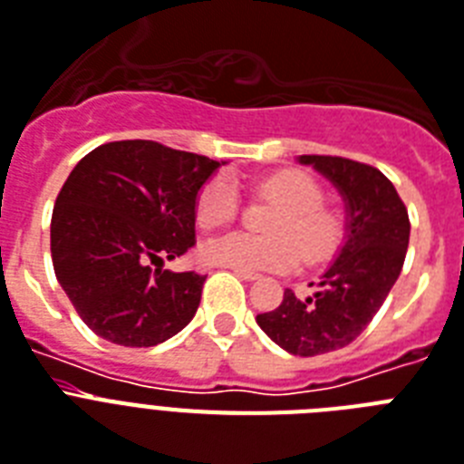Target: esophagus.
Listing matches in <instances>:
<instances>
[{"label":"esophagus","mask_w":464,"mask_h":464,"mask_svg":"<svg viewBox=\"0 0 464 464\" xmlns=\"http://www.w3.org/2000/svg\"><path fill=\"white\" fill-rule=\"evenodd\" d=\"M233 274L245 278V281H255V278H259V274H255V271H245V269H233Z\"/></svg>","instance_id":"esophagus-1"}]
</instances>
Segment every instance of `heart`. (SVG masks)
<instances>
[{
	"label": "heart",
	"mask_w": 464,
	"mask_h": 464,
	"mask_svg": "<svg viewBox=\"0 0 464 464\" xmlns=\"http://www.w3.org/2000/svg\"><path fill=\"white\" fill-rule=\"evenodd\" d=\"M255 193L269 199L265 236L228 233L202 245L207 265L228 269H291L300 262L317 265L334 257L345 240V217L338 207L324 202V190L310 173L281 169L255 183ZM238 190L226 176H214L199 188L195 219L199 228L214 231L238 217Z\"/></svg>",
	"instance_id": "b5f03b06"
}]
</instances>
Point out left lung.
Listing matches in <instances>:
<instances>
[{"instance_id": "obj_1", "label": "left lung", "mask_w": 464, "mask_h": 464, "mask_svg": "<svg viewBox=\"0 0 464 464\" xmlns=\"http://www.w3.org/2000/svg\"><path fill=\"white\" fill-rule=\"evenodd\" d=\"M300 161L322 171L345 198L348 240L312 295L285 288L281 304L257 314V324L291 355L314 357L350 345L374 319L401 276L410 219L379 169L329 154H303Z\"/></svg>"}]
</instances>
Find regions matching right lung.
<instances>
[{
  "label": "right lung",
  "instance_id": "add662e5",
  "mask_svg": "<svg viewBox=\"0 0 464 464\" xmlns=\"http://www.w3.org/2000/svg\"><path fill=\"white\" fill-rule=\"evenodd\" d=\"M219 167L154 140L107 142L75 164L49 245L56 281L97 336L150 348L195 317L207 276L161 262L195 245V199Z\"/></svg>",
  "mask_w": 464,
  "mask_h": 464
}]
</instances>
